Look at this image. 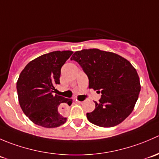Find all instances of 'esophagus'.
<instances>
[{
  "instance_id": "1",
  "label": "esophagus",
  "mask_w": 159,
  "mask_h": 159,
  "mask_svg": "<svg viewBox=\"0 0 159 159\" xmlns=\"http://www.w3.org/2000/svg\"><path fill=\"white\" fill-rule=\"evenodd\" d=\"M75 101H76L77 103H81V102H80V101H78V100H75Z\"/></svg>"
}]
</instances>
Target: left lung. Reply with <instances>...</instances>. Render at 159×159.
I'll return each instance as SVG.
<instances>
[{
  "label": "left lung",
  "mask_w": 159,
  "mask_h": 159,
  "mask_svg": "<svg viewBox=\"0 0 159 159\" xmlns=\"http://www.w3.org/2000/svg\"><path fill=\"white\" fill-rule=\"evenodd\" d=\"M70 60L87 75L89 89L102 93L94 110L87 113L90 122L105 128L122 122L132 112L141 91L135 68L121 56L97 48L76 51Z\"/></svg>",
  "instance_id": "obj_1"
}]
</instances>
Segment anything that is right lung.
Instances as JSON below:
<instances>
[{
	"label": "right lung",
	"instance_id": "add662e5",
	"mask_svg": "<svg viewBox=\"0 0 159 159\" xmlns=\"http://www.w3.org/2000/svg\"><path fill=\"white\" fill-rule=\"evenodd\" d=\"M73 54L71 51H56L30 61L20 72L17 81L20 106L34 124L56 128L66 122L61 111L72 103V99L54 94L60 84L61 68Z\"/></svg>",
	"mask_w": 159,
	"mask_h": 159
}]
</instances>
